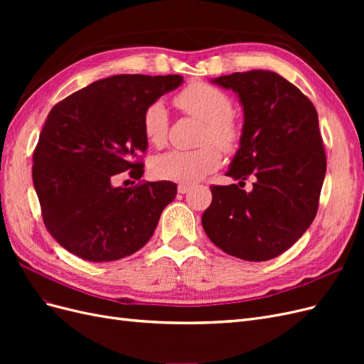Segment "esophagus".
Returning <instances> with one entry per match:
<instances>
[{"label":"esophagus","mask_w":364,"mask_h":364,"mask_svg":"<svg viewBox=\"0 0 364 364\" xmlns=\"http://www.w3.org/2000/svg\"><path fill=\"white\" fill-rule=\"evenodd\" d=\"M190 188H191L190 183H179L178 185V193L179 194H186V193L190 191Z\"/></svg>","instance_id":"1"}]
</instances>
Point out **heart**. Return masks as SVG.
Wrapping results in <instances>:
<instances>
[{"mask_svg":"<svg viewBox=\"0 0 364 364\" xmlns=\"http://www.w3.org/2000/svg\"><path fill=\"white\" fill-rule=\"evenodd\" d=\"M174 105L182 112L202 119V142L197 150H171L153 161L151 171L158 179L191 183L217 170L222 153L210 142L230 150L240 139V126L234 118V103L225 91L206 82H193L174 95ZM168 130V112L161 102L150 103L142 114V132L149 144L161 147Z\"/></svg>","mask_w":364,"mask_h":364,"instance_id":"obj_1","label":"heart"}]
</instances>
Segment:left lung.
I'll return each mask as SVG.
<instances>
[{
	"label": "left lung",
	"instance_id": "left-lung-1",
	"mask_svg": "<svg viewBox=\"0 0 364 364\" xmlns=\"http://www.w3.org/2000/svg\"><path fill=\"white\" fill-rule=\"evenodd\" d=\"M238 94L245 111L240 149L226 176L211 185L213 202L202 225L213 243L246 261H267L290 249L317 214L326 173L318 117L310 98L277 73L252 70L217 77Z\"/></svg>",
	"mask_w": 364,
	"mask_h": 364
}]
</instances>
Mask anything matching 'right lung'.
<instances>
[{
	"instance_id": "1",
	"label": "right lung",
	"mask_w": 364,
	"mask_h": 364,
	"mask_svg": "<svg viewBox=\"0 0 364 364\" xmlns=\"http://www.w3.org/2000/svg\"><path fill=\"white\" fill-rule=\"evenodd\" d=\"M182 82L178 74H118L68 95L50 111L33 151V183L43 225L75 257L117 261L139 250L155 232L178 185L112 182L123 171L141 179V155L147 150L142 114Z\"/></svg>"
}]
</instances>
